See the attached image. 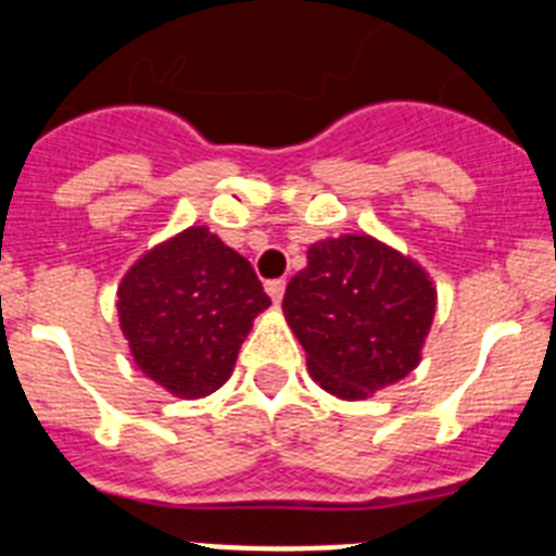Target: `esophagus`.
Returning a JSON list of instances; mask_svg holds the SVG:
<instances>
[{
    "mask_svg": "<svg viewBox=\"0 0 556 556\" xmlns=\"http://www.w3.org/2000/svg\"><path fill=\"white\" fill-rule=\"evenodd\" d=\"M267 294H269V301L273 303H281L283 298V289H287V281H267Z\"/></svg>",
    "mask_w": 556,
    "mask_h": 556,
    "instance_id": "obj_1",
    "label": "esophagus"
}]
</instances>
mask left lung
Instances as JSON below:
<instances>
[{
	"mask_svg": "<svg viewBox=\"0 0 556 556\" xmlns=\"http://www.w3.org/2000/svg\"><path fill=\"white\" fill-rule=\"evenodd\" d=\"M289 281L283 317L312 378L342 401H365L420 365L437 289L415 258L367 233L314 242Z\"/></svg>",
	"mask_w": 556,
	"mask_h": 556,
	"instance_id": "8db88e82",
	"label": "left lung"
}]
</instances>
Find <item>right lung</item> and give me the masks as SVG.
Listing matches in <instances>:
<instances>
[{
	"mask_svg": "<svg viewBox=\"0 0 556 556\" xmlns=\"http://www.w3.org/2000/svg\"><path fill=\"white\" fill-rule=\"evenodd\" d=\"M116 298L136 367L184 401L228 381L253 320L269 306L248 258L205 225L147 250Z\"/></svg>",
	"mask_w": 556,
	"mask_h": 556,
	"instance_id": "right-lung-1",
	"label": "right lung"
}]
</instances>
